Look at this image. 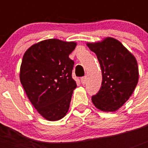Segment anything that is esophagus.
Segmentation results:
<instances>
[{
  "instance_id": "obj_1",
  "label": "esophagus",
  "mask_w": 148,
  "mask_h": 148,
  "mask_svg": "<svg viewBox=\"0 0 148 148\" xmlns=\"http://www.w3.org/2000/svg\"><path fill=\"white\" fill-rule=\"evenodd\" d=\"M87 77H86V76L82 77V78H81V82H82V84H85L87 83Z\"/></svg>"
}]
</instances>
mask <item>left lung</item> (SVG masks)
<instances>
[{
  "label": "left lung",
  "instance_id": "1",
  "mask_svg": "<svg viewBox=\"0 0 148 148\" xmlns=\"http://www.w3.org/2000/svg\"><path fill=\"white\" fill-rule=\"evenodd\" d=\"M100 64L102 82L92 96L95 107L104 112H115L131 96L138 81L137 61L118 40L108 37L101 41L87 43Z\"/></svg>",
  "mask_w": 148,
  "mask_h": 148
}]
</instances>
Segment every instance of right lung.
Listing matches in <instances>:
<instances>
[{"label":"right lung","instance_id":"add662e5","mask_svg":"<svg viewBox=\"0 0 148 148\" xmlns=\"http://www.w3.org/2000/svg\"><path fill=\"white\" fill-rule=\"evenodd\" d=\"M76 43L56 38L33 44L25 52L20 80L34 108L48 121H58L69 110L73 90L74 61L69 55Z\"/></svg>","mask_w":148,"mask_h":148}]
</instances>
